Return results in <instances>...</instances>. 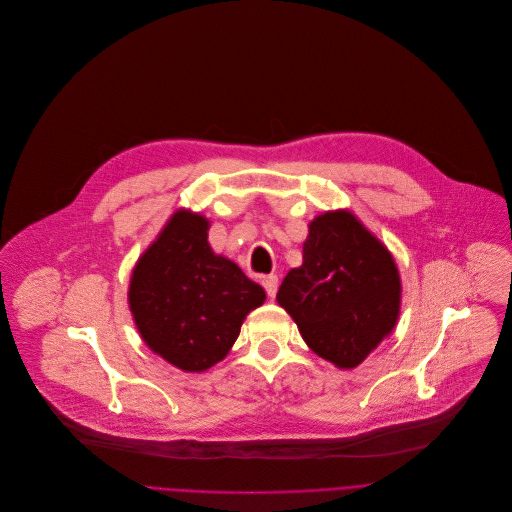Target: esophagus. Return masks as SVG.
Returning <instances> with one entry per match:
<instances>
[{"label":"esophagus","instance_id":"obj_1","mask_svg":"<svg viewBox=\"0 0 512 512\" xmlns=\"http://www.w3.org/2000/svg\"><path fill=\"white\" fill-rule=\"evenodd\" d=\"M262 286L266 288V294H268L270 298H274V294H276V290H278V276H274V274L264 276V278H262Z\"/></svg>","mask_w":512,"mask_h":512}]
</instances>
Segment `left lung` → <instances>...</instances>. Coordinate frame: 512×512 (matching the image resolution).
<instances>
[{
    "instance_id": "8db88e82",
    "label": "left lung",
    "mask_w": 512,
    "mask_h": 512,
    "mask_svg": "<svg viewBox=\"0 0 512 512\" xmlns=\"http://www.w3.org/2000/svg\"><path fill=\"white\" fill-rule=\"evenodd\" d=\"M276 300L319 357L355 369L393 333L401 278L387 246L353 212L333 210L309 224L302 264Z\"/></svg>"
}]
</instances>
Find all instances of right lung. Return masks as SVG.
<instances>
[{
    "label": "right lung",
    "mask_w": 512,
    "mask_h": 512,
    "mask_svg": "<svg viewBox=\"0 0 512 512\" xmlns=\"http://www.w3.org/2000/svg\"><path fill=\"white\" fill-rule=\"evenodd\" d=\"M208 230L206 216L173 212L129 282V309L143 343L185 373L220 363L244 319L266 300L260 284L212 250Z\"/></svg>",
    "instance_id": "right-lung-1"
}]
</instances>
